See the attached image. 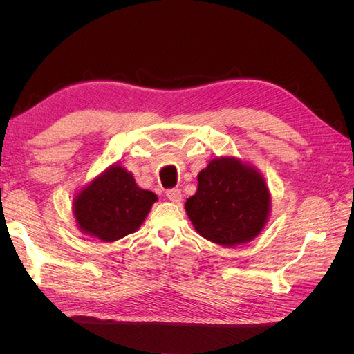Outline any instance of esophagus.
I'll list each match as a JSON object with an SVG mask.
<instances>
[{
    "label": "esophagus",
    "instance_id": "obj_1",
    "mask_svg": "<svg viewBox=\"0 0 354 354\" xmlns=\"http://www.w3.org/2000/svg\"><path fill=\"white\" fill-rule=\"evenodd\" d=\"M165 195L171 202H180L181 201V190L180 189H169V190L165 192Z\"/></svg>",
    "mask_w": 354,
    "mask_h": 354
}]
</instances>
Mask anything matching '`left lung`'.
Returning a JSON list of instances; mask_svg holds the SVG:
<instances>
[{
	"mask_svg": "<svg viewBox=\"0 0 354 354\" xmlns=\"http://www.w3.org/2000/svg\"><path fill=\"white\" fill-rule=\"evenodd\" d=\"M270 195L264 178L236 158L212 159L198 176V190L186 202L196 232L223 246L248 242L269 216Z\"/></svg>",
	"mask_w": 354,
	"mask_h": 354,
	"instance_id": "1",
	"label": "left lung"
}]
</instances>
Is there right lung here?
Here are the masks:
<instances>
[{
	"instance_id": "1",
	"label": "right lung",
	"mask_w": 354,
	"mask_h": 354,
	"mask_svg": "<svg viewBox=\"0 0 354 354\" xmlns=\"http://www.w3.org/2000/svg\"><path fill=\"white\" fill-rule=\"evenodd\" d=\"M156 199L136 185L131 173L113 165L80 192L73 214L84 233L113 242L140 227Z\"/></svg>"
}]
</instances>
